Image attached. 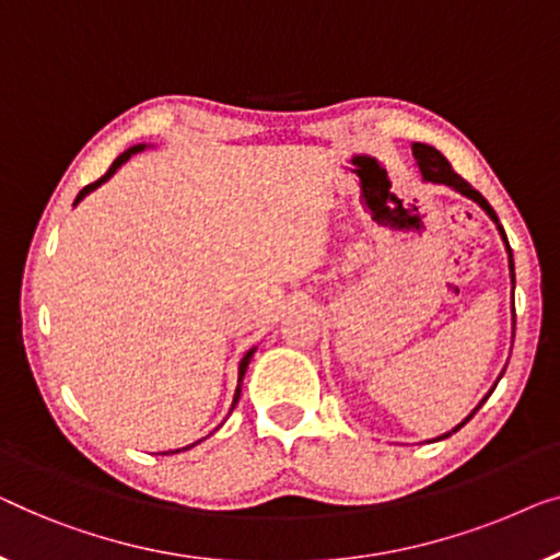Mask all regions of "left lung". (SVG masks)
<instances>
[{"instance_id":"obj_1","label":"left lung","mask_w":560,"mask_h":560,"mask_svg":"<svg viewBox=\"0 0 560 560\" xmlns=\"http://www.w3.org/2000/svg\"><path fill=\"white\" fill-rule=\"evenodd\" d=\"M411 152H413V160H416V170H419V175H421V179L423 183H434V185H446L448 190H454V192H459V195H464V198L467 200H471V202H477L479 208H482L485 212H487V218L492 220L494 225H498V233H500V238H502V243H505V250H508V269H510V283H513V291H515V264H513V250H510V243H508V235H505V231H502V225H500V220H498V215H494V210L490 208V202H487L482 195H479L475 187H471L469 183H464V179L456 175V172L452 170V164L446 162V156L439 152L436 147H431V144H421V141H413L411 144ZM513 337H515V302H513ZM508 368V365H505ZM505 368H502V373H505ZM502 373H500V377H502ZM500 377L498 381H494V385L490 390H487V396L479 400V404L471 408V413L467 416V419H464L462 423H456V427L452 429V431H446V434H441V436H436V439H429V441H441V439H446V436H452V434H456V431H459L464 423H467L471 416H475L479 408L485 406V400L492 396V390L498 388V383H500Z\"/></svg>"}]
</instances>
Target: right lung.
I'll return each mask as SVG.
<instances>
[{"instance_id": "add662e5", "label": "right lung", "mask_w": 560, "mask_h": 560, "mask_svg": "<svg viewBox=\"0 0 560 560\" xmlns=\"http://www.w3.org/2000/svg\"><path fill=\"white\" fill-rule=\"evenodd\" d=\"M144 149H147V144H133V147H129V149H126V152H121L119 156H116V160H114V164H112V167H108V172H106V175H104V177H101V179H96V183H93V185H85V187H83V190H81V192H78V198H75V202H73V208H75V205H78V202H81V200H85V195H91L93 190H98V187H101V185H104V183H108V179H112V177L116 175V172H119V167H121V164H126V162H129L133 154L144 152ZM256 350H258V348H250V350H246V355H243V358H241V362H238V385H235V393H233V404H231V411H228V416H231V413H233V408H235V404H238V398H241V388H243V375H246V370H248V362H250V358H254V352H256ZM220 427H223V423H220ZM220 427H218V429H220ZM218 429H215V431H218ZM215 431H210V434H208V436H212V434H215ZM208 436H202V439H198V441H192V444H187V446H179V448H170V452H160V454H162V456H167V454H179V452H187V448L198 446V444H200V441H205V439H208Z\"/></svg>"}]
</instances>
